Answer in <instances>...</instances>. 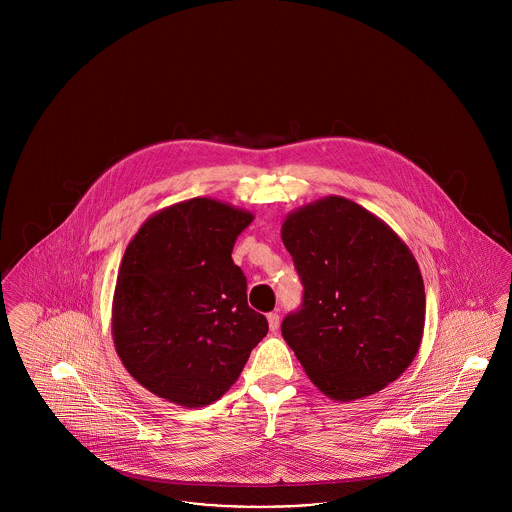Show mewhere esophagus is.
I'll return each mask as SVG.
<instances>
[{
	"label": "esophagus",
	"mask_w": 512,
	"mask_h": 512,
	"mask_svg": "<svg viewBox=\"0 0 512 512\" xmlns=\"http://www.w3.org/2000/svg\"><path fill=\"white\" fill-rule=\"evenodd\" d=\"M267 318L270 330H272V332H276V330H278V326H280V315H278V313H268Z\"/></svg>",
	"instance_id": "obj_1"
}]
</instances>
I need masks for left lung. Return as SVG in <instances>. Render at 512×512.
Listing matches in <instances>:
<instances>
[{"label": "left lung", "instance_id": "obj_1", "mask_svg": "<svg viewBox=\"0 0 512 512\" xmlns=\"http://www.w3.org/2000/svg\"><path fill=\"white\" fill-rule=\"evenodd\" d=\"M282 242L303 284L282 336L318 390L353 401L413 363L426 293L411 249L384 220L340 195L290 213Z\"/></svg>", "mask_w": 512, "mask_h": 512}]
</instances>
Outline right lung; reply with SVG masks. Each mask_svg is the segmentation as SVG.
I'll return each mask as SVG.
<instances>
[{
  "label": "right lung",
  "mask_w": 512,
  "mask_h": 512,
  "mask_svg": "<svg viewBox=\"0 0 512 512\" xmlns=\"http://www.w3.org/2000/svg\"><path fill=\"white\" fill-rule=\"evenodd\" d=\"M253 215L209 197L171 205L140 226L113 295V341L146 390L182 407L217 401L267 336L232 261Z\"/></svg>",
  "instance_id": "right-lung-1"
}]
</instances>
